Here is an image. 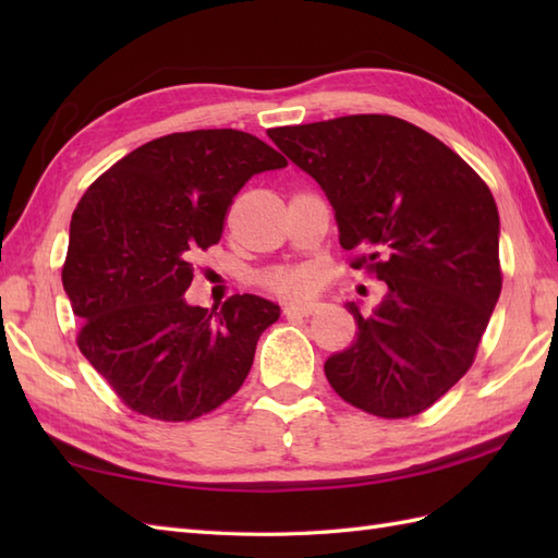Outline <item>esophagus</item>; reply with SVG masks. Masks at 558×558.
Segmentation results:
<instances>
[{"mask_svg":"<svg viewBox=\"0 0 558 558\" xmlns=\"http://www.w3.org/2000/svg\"><path fill=\"white\" fill-rule=\"evenodd\" d=\"M316 312V304L312 302H292L282 306V314L286 316H312Z\"/></svg>","mask_w":558,"mask_h":558,"instance_id":"34e87169","label":"esophagus"}]
</instances>
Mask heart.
I'll return each mask as SVG.
<instances>
[{
  "mask_svg": "<svg viewBox=\"0 0 558 558\" xmlns=\"http://www.w3.org/2000/svg\"><path fill=\"white\" fill-rule=\"evenodd\" d=\"M264 286L278 294H302L312 288V272L304 268H278L266 272Z\"/></svg>",
  "mask_w": 558,
  "mask_h": 558,
  "instance_id": "obj_1",
  "label": "heart"
}]
</instances>
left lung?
<instances>
[{
  "label": "left lung",
  "mask_w": 558,
  "mask_h": 558,
  "mask_svg": "<svg viewBox=\"0 0 558 558\" xmlns=\"http://www.w3.org/2000/svg\"><path fill=\"white\" fill-rule=\"evenodd\" d=\"M268 136L322 184L350 266L388 288L369 316L345 304L360 333L326 360L328 384L374 417H414L468 374L501 294L489 186L436 136L390 114Z\"/></svg>",
  "instance_id": "obj_1"
}]
</instances>
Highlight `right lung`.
I'll return each mask as SVG.
<instances>
[{
  "label": "right lung",
  "instance_id": "add662e5",
  "mask_svg": "<svg viewBox=\"0 0 558 558\" xmlns=\"http://www.w3.org/2000/svg\"><path fill=\"white\" fill-rule=\"evenodd\" d=\"M288 160L236 129L148 141L117 160L71 216L62 282L78 350L129 410L192 422L230 400L280 306L232 294L189 306L194 256L218 244L232 198Z\"/></svg>",
  "mask_w": 558,
  "mask_h": 558
}]
</instances>
